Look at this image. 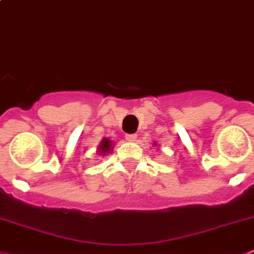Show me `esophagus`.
<instances>
[{
    "instance_id": "esophagus-1",
    "label": "esophagus",
    "mask_w": 254,
    "mask_h": 254,
    "mask_svg": "<svg viewBox=\"0 0 254 254\" xmlns=\"http://www.w3.org/2000/svg\"><path fill=\"white\" fill-rule=\"evenodd\" d=\"M126 139L131 141V142H134L137 139V134H126Z\"/></svg>"
}]
</instances>
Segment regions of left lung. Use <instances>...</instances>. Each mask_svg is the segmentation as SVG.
Segmentation results:
<instances>
[{"label":"left lung","instance_id":"obj_1","mask_svg":"<svg viewBox=\"0 0 254 254\" xmlns=\"http://www.w3.org/2000/svg\"><path fill=\"white\" fill-rule=\"evenodd\" d=\"M156 145H157V143H156V142H153V146H156Z\"/></svg>","mask_w":254,"mask_h":254}]
</instances>
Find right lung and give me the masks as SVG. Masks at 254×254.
Returning <instances> with one entry per match:
<instances>
[{"label": "right lung", "mask_w": 254, "mask_h": 254, "mask_svg": "<svg viewBox=\"0 0 254 254\" xmlns=\"http://www.w3.org/2000/svg\"><path fill=\"white\" fill-rule=\"evenodd\" d=\"M113 147H115V146H113V141H112V139L103 138L101 141V143H99L97 153H98L99 156H106L113 151Z\"/></svg>", "instance_id": "add662e5"}]
</instances>
